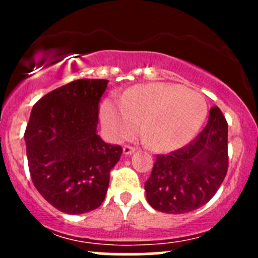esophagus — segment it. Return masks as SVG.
<instances>
[{
    "mask_svg": "<svg viewBox=\"0 0 258 258\" xmlns=\"http://www.w3.org/2000/svg\"><path fill=\"white\" fill-rule=\"evenodd\" d=\"M135 150H136V148H135L134 146H130V145H124L123 146V153H124V155H131V153L135 152Z\"/></svg>",
    "mask_w": 258,
    "mask_h": 258,
    "instance_id": "34e87169",
    "label": "esophagus"
}]
</instances>
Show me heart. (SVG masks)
Wrapping results in <instances>:
<instances>
[{
    "instance_id": "heart-1",
    "label": "heart",
    "mask_w": 258,
    "mask_h": 258,
    "mask_svg": "<svg viewBox=\"0 0 258 258\" xmlns=\"http://www.w3.org/2000/svg\"><path fill=\"white\" fill-rule=\"evenodd\" d=\"M207 113L205 98L182 85L155 82L124 91L121 100L101 103V122L108 137L122 141L142 127L158 150H176L197 134Z\"/></svg>"
}]
</instances>
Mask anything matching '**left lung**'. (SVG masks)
Masks as SVG:
<instances>
[{
	"label": "left lung",
	"instance_id": "8db88e82",
	"mask_svg": "<svg viewBox=\"0 0 258 258\" xmlns=\"http://www.w3.org/2000/svg\"><path fill=\"white\" fill-rule=\"evenodd\" d=\"M227 121L215 106L205 128L191 142L168 155H157L145 182L148 204L173 215L206 205L227 173Z\"/></svg>",
	"mask_w": 258,
	"mask_h": 258
}]
</instances>
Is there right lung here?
<instances>
[{
    "label": "right lung",
    "instance_id": "obj_1",
    "mask_svg": "<svg viewBox=\"0 0 258 258\" xmlns=\"http://www.w3.org/2000/svg\"><path fill=\"white\" fill-rule=\"evenodd\" d=\"M107 80L82 79L51 91L36 102L25 131L31 179L61 212H90L101 206L110 172L122 147L96 132L98 102Z\"/></svg>",
    "mask_w": 258,
    "mask_h": 258
}]
</instances>
